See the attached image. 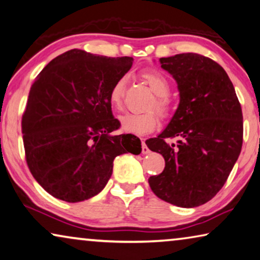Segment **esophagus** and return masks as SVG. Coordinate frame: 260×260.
<instances>
[{
	"mask_svg": "<svg viewBox=\"0 0 260 260\" xmlns=\"http://www.w3.org/2000/svg\"><path fill=\"white\" fill-rule=\"evenodd\" d=\"M141 147H142V154H143V155L149 154L150 150H149V148L147 147V145H146V142H145V141H142V143H141Z\"/></svg>",
	"mask_w": 260,
	"mask_h": 260,
	"instance_id": "obj_1",
	"label": "esophagus"
}]
</instances>
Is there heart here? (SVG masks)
Segmentation results:
<instances>
[{
  "instance_id": "1",
  "label": "heart",
  "mask_w": 260,
  "mask_h": 260,
  "mask_svg": "<svg viewBox=\"0 0 260 260\" xmlns=\"http://www.w3.org/2000/svg\"><path fill=\"white\" fill-rule=\"evenodd\" d=\"M143 81L149 85L151 91L156 94L149 109H155L160 118H167L170 114V103L168 96L170 93V85L167 78L155 71H143L141 73ZM127 76L122 75L114 82L109 92V103L114 110H121L123 105ZM122 131L126 133L145 135L149 134L158 125V117L154 111L143 113H125L119 118Z\"/></svg>"
}]
</instances>
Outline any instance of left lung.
Instances as JSON below:
<instances>
[{
    "instance_id": "8db88e82",
    "label": "left lung",
    "mask_w": 260,
    "mask_h": 260,
    "mask_svg": "<svg viewBox=\"0 0 260 260\" xmlns=\"http://www.w3.org/2000/svg\"><path fill=\"white\" fill-rule=\"evenodd\" d=\"M178 85L179 105L167 128L146 141L166 168L151 176V191L167 203L192 208L215 197L228 179L243 143V114L221 66L197 53L160 57ZM178 137L177 145L165 139Z\"/></svg>"
}]
</instances>
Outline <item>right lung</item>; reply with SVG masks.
I'll list each match as a JSON object with an SVG mask.
<instances>
[{
  "instance_id": "add662e5",
  "label": "right lung",
  "mask_w": 260,
  "mask_h": 260,
  "mask_svg": "<svg viewBox=\"0 0 260 260\" xmlns=\"http://www.w3.org/2000/svg\"><path fill=\"white\" fill-rule=\"evenodd\" d=\"M133 64V57H108L71 49L37 76L22 117L25 158L45 191L67 203L98 194L108 184L113 159L141 152L132 134L111 135L120 127L109 92Z\"/></svg>"
}]
</instances>
